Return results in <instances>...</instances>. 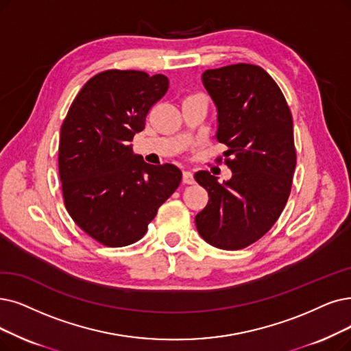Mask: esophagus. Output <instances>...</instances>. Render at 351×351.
Wrapping results in <instances>:
<instances>
[{
    "label": "esophagus",
    "mask_w": 351,
    "mask_h": 351,
    "mask_svg": "<svg viewBox=\"0 0 351 351\" xmlns=\"http://www.w3.org/2000/svg\"><path fill=\"white\" fill-rule=\"evenodd\" d=\"M183 183L184 184H193L194 183V177L191 171H183Z\"/></svg>",
    "instance_id": "esophagus-1"
}]
</instances>
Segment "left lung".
Masks as SVG:
<instances>
[{"mask_svg": "<svg viewBox=\"0 0 351 351\" xmlns=\"http://www.w3.org/2000/svg\"><path fill=\"white\" fill-rule=\"evenodd\" d=\"M203 85L217 108L216 139L228 145L232 178L208 171L194 178L208 193L195 216L203 239L224 250L243 249L268 232L288 202L297 152L292 115L275 80L255 64L206 70Z\"/></svg>", "mask_w": 351, "mask_h": 351, "instance_id": "left-lung-1", "label": "left lung"}]
</instances>
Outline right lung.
Returning a JSON list of instances; mask_svg holds the SVG:
<instances>
[{
	"label": "right lung",
	"instance_id": "add662e5",
	"mask_svg": "<svg viewBox=\"0 0 351 351\" xmlns=\"http://www.w3.org/2000/svg\"><path fill=\"white\" fill-rule=\"evenodd\" d=\"M167 90L164 75L105 70L85 83L62 123L64 206L77 226L105 246L141 239L158 207L180 186L176 165L147 164L130 144Z\"/></svg>",
	"mask_w": 351,
	"mask_h": 351
}]
</instances>
